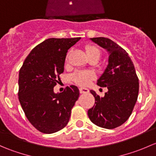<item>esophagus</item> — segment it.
<instances>
[{
	"mask_svg": "<svg viewBox=\"0 0 156 156\" xmlns=\"http://www.w3.org/2000/svg\"><path fill=\"white\" fill-rule=\"evenodd\" d=\"M79 91H80V94H87V93L89 92V90L87 89V88L81 87L79 88Z\"/></svg>",
	"mask_w": 156,
	"mask_h": 156,
	"instance_id": "1",
	"label": "esophagus"
}]
</instances>
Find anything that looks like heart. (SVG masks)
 <instances>
[{"label": "heart", "instance_id": "b5f03b06", "mask_svg": "<svg viewBox=\"0 0 156 156\" xmlns=\"http://www.w3.org/2000/svg\"><path fill=\"white\" fill-rule=\"evenodd\" d=\"M86 53L87 56L93 54H97L99 56H100V51L97 47L93 46V45H87L85 48ZM69 53L66 55V61H68ZM94 78V75L92 72L90 71H77L73 75H72V81L77 84L80 86H87L92 81Z\"/></svg>", "mask_w": 156, "mask_h": 156}]
</instances>
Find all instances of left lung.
Returning <instances> with one entry per match:
<instances>
[{
	"label": "left lung",
	"mask_w": 156,
	"mask_h": 156,
	"mask_svg": "<svg viewBox=\"0 0 156 156\" xmlns=\"http://www.w3.org/2000/svg\"><path fill=\"white\" fill-rule=\"evenodd\" d=\"M91 41L109 53L108 64L97 81L100 87H107L103 97L91 90L95 104L87 112L90 120L99 127L113 129L129 119L137 100L139 79L133 62L126 50L107 37H93Z\"/></svg>",
	"instance_id": "obj_1"
}]
</instances>
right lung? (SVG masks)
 <instances>
[{"mask_svg":"<svg viewBox=\"0 0 156 156\" xmlns=\"http://www.w3.org/2000/svg\"><path fill=\"white\" fill-rule=\"evenodd\" d=\"M80 39H47L30 52L20 70V103L30 123L44 133H55L66 126L79 97L75 85L58 94L53 87L64 71L68 50Z\"/></svg>","mask_w":156,"mask_h":156,"instance_id":"obj_1","label":"right lung"}]
</instances>
